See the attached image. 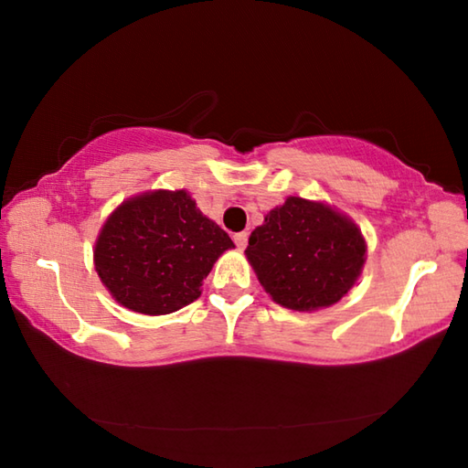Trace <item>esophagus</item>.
I'll return each instance as SVG.
<instances>
[{
	"mask_svg": "<svg viewBox=\"0 0 468 468\" xmlns=\"http://www.w3.org/2000/svg\"><path fill=\"white\" fill-rule=\"evenodd\" d=\"M248 237H250V233L248 231H241V233H235L233 235V241H235V245L239 250H243L245 245H248Z\"/></svg>",
	"mask_w": 468,
	"mask_h": 468,
	"instance_id": "34e87169",
	"label": "esophagus"
}]
</instances>
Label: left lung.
Masks as SVG:
<instances>
[{
    "instance_id": "obj_1",
    "label": "left lung",
    "mask_w": 468,
    "mask_h": 468,
    "mask_svg": "<svg viewBox=\"0 0 468 468\" xmlns=\"http://www.w3.org/2000/svg\"><path fill=\"white\" fill-rule=\"evenodd\" d=\"M366 251V239L351 218L324 202L289 196L253 229L245 256L276 303L314 312L351 291Z\"/></svg>"
}]
</instances>
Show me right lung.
I'll return each instance as SVG.
<instances>
[{"instance_id":"1","label":"right lung","mask_w":468,"mask_h":468,"mask_svg":"<svg viewBox=\"0 0 468 468\" xmlns=\"http://www.w3.org/2000/svg\"><path fill=\"white\" fill-rule=\"evenodd\" d=\"M231 248L186 189H156L111 212L94 243V268L117 303L165 315L200 297L202 281Z\"/></svg>"}]
</instances>
